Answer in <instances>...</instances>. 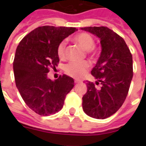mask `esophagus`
Here are the masks:
<instances>
[{"instance_id":"esophagus-1","label":"esophagus","mask_w":146,"mask_h":146,"mask_svg":"<svg viewBox=\"0 0 146 146\" xmlns=\"http://www.w3.org/2000/svg\"><path fill=\"white\" fill-rule=\"evenodd\" d=\"M74 82H75V83H80V82H82V80H78V79H75V80H74Z\"/></svg>"}]
</instances>
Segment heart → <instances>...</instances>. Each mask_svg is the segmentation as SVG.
Masks as SVG:
<instances>
[{"label": "heart", "instance_id": "1", "mask_svg": "<svg viewBox=\"0 0 146 146\" xmlns=\"http://www.w3.org/2000/svg\"><path fill=\"white\" fill-rule=\"evenodd\" d=\"M73 42L79 44L83 50L89 53H93L95 40L91 35L88 33H80L73 38ZM57 55L60 59L66 58V43L61 42L58 44L57 49ZM89 67V63L86 60L80 62L72 61L66 64L64 70L68 75L73 77H80L86 73Z\"/></svg>", "mask_w": 146, "mask_h": 146}]
</instances>
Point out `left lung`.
<instances>
[{
  "mask_svg": "<svg viewBox=\"0 0 146 146\" xmlns=\"http://www.w3.org/2000/svg\"><path fill=\"white\" fill-rule=\"evenodd\" d=\"M100 38L102 52L91 73L101 84L96 87L87 81L82 97V109L87 115L105 119L120 109L129 92L133 79V57L122 37L104 26L81 28Z\"/></svg>",
  "mask_w": 146,
  "mask_h": 146,
  "instance_id": "8db88e82",
  "label": "left lung"
}]
</instances>
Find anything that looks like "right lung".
I'll return each mask as SVG.
<instances>
[{"instance_id":"add662e5","label":"right lung","mask_w":146,"mask_h":146,"mask_svg":"<svg viewBox=\"0 0 146 146\" xmlns=\"http://www.w3.org/2000/svg\"><path fill=\"white\" fill-rule=\"evenodd\" d=\"M77 29L67 27L40 26L22 39L13 60L15 82L29 108L42 116L62 109L64 99L74 86L73 78L64 74L55 80L48 77L49 67L59 63L58 44Z\"/></svg>"}]
</instances>
